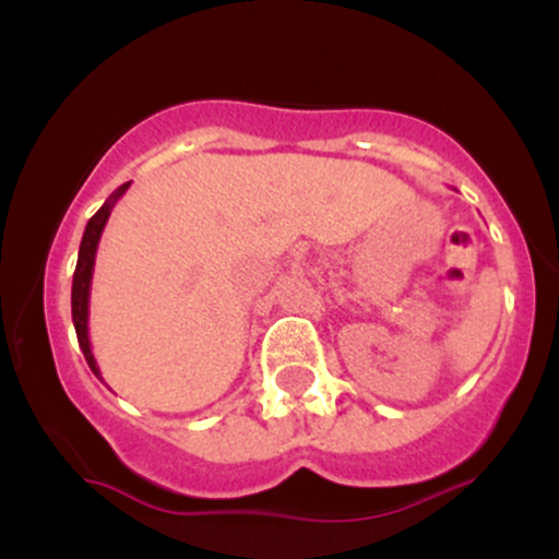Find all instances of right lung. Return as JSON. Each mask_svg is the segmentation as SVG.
Here are the masks:
<instances>
[{"label":"right lung","instance_id":"add662e5","mask_svg":"<svg viewBox=\"0 0 559 559\" xmlns=\"http://www.w3.org/2000/svg\"><path fill=\"white\" fill-rule=\"evenodd\" d=\"M128 186L131 181L115 189L110 199L96 210L92 221L86 223V230H83V239H81V249H79V262H75V273H73V294H70V307H73V325H75V336H79L81 352L86 357L88 368L92 373L102 381L99 373V365L94 360V352H92V342H88V297H92V275H94V260H96V247H99L102 239V230H105L107 221H110L112 207L118 204V199L126 194Z\"/></svg>","mask_w":559,"mask_h":559}]
</instances>
